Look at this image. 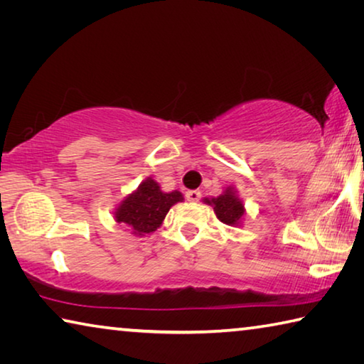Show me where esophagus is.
<instances>
[{"mask_svg": "<svg viewBox=\"0 0 364 364\" xmlns=\"http://www.w3.org/2000/svg\"><path fill=\"white\" fill-rule=\"evenodd\" d=\"M186 199H188L189 202H197V200L200 199V193H199V191H196V189L188 191V193H186Z\"/></svg>", "mask_w": 364, "mask_h": 364, "instance_id": "34e87169", "label": "esophagus"}]
</instances>
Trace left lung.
<instances>
[{
  "instance_id": "left-lung-1",
  "label": "left lung",
  "mask_w": 364,
  "mask_h": 364,
  "mask_svg": "<svg viewBox=\"0 0 364 364\" xmlns=\"http://www.w3.org/2000/svg\"><path fill=\"white\" fill-rule=\"evenodd\" d=\"M205 204L213 207L217 218L228 226H239L245 213L242 200L237 197V191L232 186L226 188L223 194L212 199H204Z\"/></svg>"
}]
</instances>
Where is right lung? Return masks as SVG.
I'll return each mask as SVG.
<instances>
[{
    "label": "right lung",
    "instance_id": "add662e5",
    "mask_svg": "<svg viewBox=\"0 0 364 364\" xmlns=\"http://www.w3.org/2000/svg\"><path fill=\"white\" fill-rule=\"evenodd\" d=\"M183 200L180 191L164 193L159 183L147 178L115 208V221L130 228L134 236H144L160 228L170 207Z\"/></svg>",
    "mask_w": 364,
    "mask_h": 364
}]
</instances>
